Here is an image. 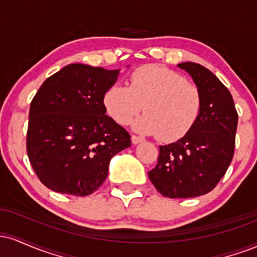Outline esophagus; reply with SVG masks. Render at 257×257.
I'll use <instances>...</instances> for the list:
<instances>
[{"label":"esophagus","instance_id":"34e87169","mask_svg":"<svg viewBox=\"0 0 257 257\" xmlns=\"http://www.w3.org/2000/svg\"><path fill=\"white\" fill-rule=\"evenodd\" d=\"M144 139L141 137H137V135H132V143L134 144V145H137L139 143H143Z\"/></svg>","mask_w":257,"mask_h":257}]
</instances>
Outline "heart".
I'll use <instances>...</instances> for the list:
<instances>
[{
	"label": "heart",
	"instance_id": "b5f03b06",
	"mask_svg": "<svg viewBox=\"0 0 257 257\" xmlns=\"http://www.w3.org/2000/svg\"><path fill=\"white\" fill-rule=\"evenodd\" d=\"M106 111L116 122L128 124L143 110L133 128L175 141L191 131L202 108L199 88L179 73L159 65H144L131 73L128 87L114 84L104 95Z\"/></svg>",
	"mask_w": 257,
	"mask_h": 257
}]
</instances>
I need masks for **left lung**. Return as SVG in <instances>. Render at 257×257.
Instances as JSON below:
<instances>
[{"instance_id": "obj_1", "label": "left lung", "mask_w": 257, "mask_h": 257, "mask_svg": "<svg viewBox=\"0 0 257 257\" xmlns=\"http://www.w3.org/2000/svg\"><path fill=\"white\" fill-rule=\"evenodd\" d=\"M202 94V108L191 131L176 143L159 146L158 163L149 178L168 198L206 194L225 175L234 153L238 113L229 90L202 65L178 64Z\"/></svg>"}]
</instances>
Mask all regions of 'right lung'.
<instances>
[{
    "label": "right lung",
    "mask_w": 257,
    "mask_h": 257,
    "mask_svg": "<svg viewBox=\"0 0 257 257\" xmlns=\"http://www.w3.org/2000/svg\"><path fill=\"white\" fill-rule=\"evenodd\" d=\"M119 70L70 64L32 99L26 149L41 182L58 193L88 196L107 178L111 158L131 147L129 133L106 114L104 95Z\"/></svg>",
    "instance_id": "add662e5"
}]
</instances>
